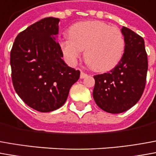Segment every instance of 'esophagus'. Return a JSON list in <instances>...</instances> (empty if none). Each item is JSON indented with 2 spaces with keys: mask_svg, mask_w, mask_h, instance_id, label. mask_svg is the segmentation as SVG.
<instances>
[{
  "mask_svg": "<svg viewBox=\"0 0 156 156\" xmlns=\"http://www.w3.org/2000/svg\"><path fill=\"white\" fill-rule=\"evenodd\" d=\"M87 74H86L84 72H80V79H84L85 77H87Z\"/></svg>",
  "mask_w": 156,
  "mask_h": 156,
  "instance_id": "esophagus-1",
  "label": "esophagus"
}]
</instances>
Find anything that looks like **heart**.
<instances>
[{
  "mask_svg": "<svg viewBox=\"0 0 156 156\" xmlns=\"http://www.w3.org/2000/svg\"><path fill=\"white\" fill-rule=\"evenodd\" d=\"M69 39L60 49L69 64H76L84 51V59L92 69L106 72L120 63L125 51V39L115 27L97 20L75 23L68 30Z\"/></svg>",
  "mask_w": 156,
  "mask_h": 156,
  "instance_id": "obj_1",
  "label": "heart"
}]
</instances>
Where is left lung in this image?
<instances>
[{"instance_id":"8db88e82","label":"left lung","mask_w":156,"mask_h":156,"mask_svg":"<svg viewBox=\"0 0 156 156\" xmlns=\"http://www.w3.org/2000/svg\"><path fill=\"white\" fill-rule=\"evenodd\" d=\"M125 51L120 63L108 73L94 76L92 96L106 112L120 114L140 99L146 83L148 58L144 41L128 28L122 27Z\"/></svg>"}]
</instances>
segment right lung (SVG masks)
I'll use <instances>...</instances> for the list:
<instances>
[{
  "label": "right lung",
  "instance_id": "add662e5",
  "mask_svg": "<svg viewBox=\"0 0 156 156\" xmlns=\"http://www.w3.org/2000/svg\"><path fill=\"white\" fill-rule=\"evenodd\" d=\"M57 18H45L20 32L10 54L14 89L28 106L40 112L58 109L67 100L80 71L69 67L57 41Z\"/></svg>",
  "mask_w": 156,
  "mask_h": 156
}]
</instances>
